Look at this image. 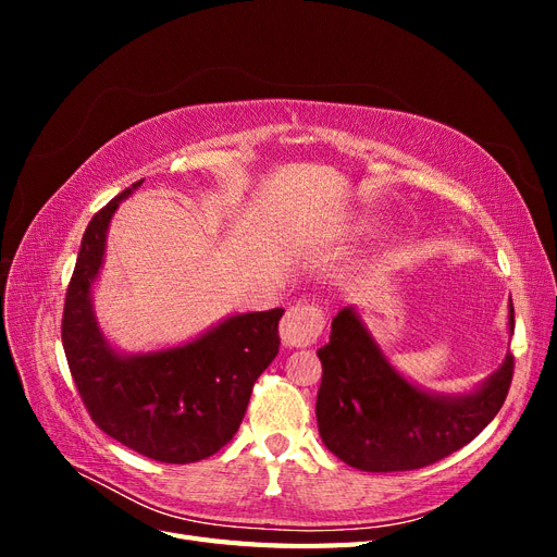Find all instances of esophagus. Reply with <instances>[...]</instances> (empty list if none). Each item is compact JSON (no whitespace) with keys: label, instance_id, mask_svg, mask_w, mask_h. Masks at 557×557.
<instances>
[{"label":"esophagus","instance_id":"34e87169","mask_svg":"<svg viewBox=\"0 0 557 557\" xmlns=\"http://www.w3.org/2000/svg\"><path fill=\"white\" fill-rule=\"evenodd\" d=\"M323 309L315 305H295L281 320V342L288 348H305L323 334Z\"/></svg>","mask_w":557,"mask_h":557}]
</instances>
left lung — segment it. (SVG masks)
Listing matches in <instances>:
<instances>
[{
    "label": "left lung",
    "mask_w": 557,
    "mask_h": 557,
    "mask_svg": "<svg viewBox=\"0 0 557 557\" xmlns=\"http://www.w3.org/2000/svg\"><path fill=\"white\" fill-rule=\"evenodd\" d=\"M513 330V307H509ZM323 381L315 418L323 444L362 471H409L460 450L491 423L509 395L513 356L479 391L430 395L399 376L352 307L332 320L318 350Z\"/></svg>",
    "instance_id": "8db88e82"
}]
</instances>
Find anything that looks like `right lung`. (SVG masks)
<instances>
[{
    "label": "right lung",
    "mask_w": 557,
    "mask_h": 557,
    "mask_svg": "<svg viewBox=\"0 0 557 557\" xmlns=\"http://www.w3.org/2000/svg\"><path fill=\"white\" fill-rule=\"evenodd\" d=\"M99 209L83 234L64 297L62 346L95 425L150 460L188 465L221 450L239 430L258 376L278 352L283 309L239 313L199 339L144 356H121L99 332L90 290L117 205Z\"/></svg>",
    "instance_id": "obj_1"
}]
</instances>
